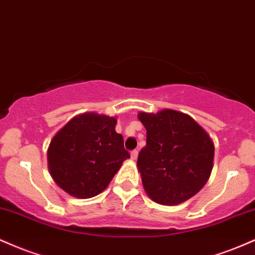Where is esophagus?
Masks as SVG:
<instances>
[{
	"label": "esophagus",
	"mask_w": 255,
	"mask_h": 255,
	"mask_svg": "<svg viewBox=\"0 0 255 255\" xmlns=\"http://www.w3.org/2000/svg\"><path fill=\"white\" fill-rule=\"evenodd\" d=\"M137 156H138V150L131 151V158H132V160H136Z\"/></svg>",
	"instance_id": "obj_1"
}]
</instances>
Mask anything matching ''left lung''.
Masks as SVG:
<instances>
[{"instance_id":"left-lung-1","label":"left lung","mask_w":255,"mask_h":255,"mask_svg":"<svg viewBox=\"0 0 255 255\" xmlns=\"http://www.w3.org/2000/svg\"><path fill=\"white\" fill-rule=\"evenodd\" d=\"M146 144L137 166L148 196L162 205H176L198 193L214 163V143L193 118L173 110L140 112Z\"/></svg>"}]
</instances>
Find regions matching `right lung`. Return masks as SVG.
Returning a JSON list of instances; mask_svg holds the SVG:
<instances>
[{
	"instance_id": "add662e5",
	"label": "right lung",
	"mask_w": 255,
	"mask_h": 255,
	"mask_svg": "<svg viewBox=\"0 0 255 255\" xmlns=\"http://www.w3.org/2000/svg\"><path fill=\"white\" fill-rule=\"evenodd\" d=\"M116 118L85 113L71 119L51 140L49 169L62 190L76 198H92L109 186L130 157L116 132Z\"/></svg>"
}]
</instances>
